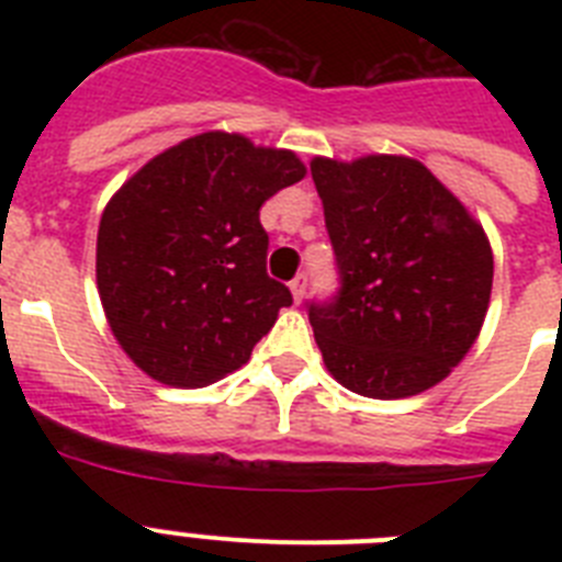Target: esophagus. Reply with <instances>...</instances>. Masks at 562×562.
Returning <instances> with one entry per match:
<instances>
[{
    "mask_svg": "<svg viewBox=\"0 0 562 562\" xmlns=\"http://www.w3.org/2000/svg\"><path fill=\"white\" fill-rule=\"evenodd\" d=\"M306 281H310V278L304 276V272H301V276H295L290 281V290H292V297H295V304H301V301H304V295H306Z\"/></svg>",
    "mask_w": 562,
    "mask_h": 562,
    "instance_id": "obj_1",
    "label": "esophagus"
}]
</instances>
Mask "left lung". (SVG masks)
<instances>
[{
    "mask_svg": "<svg viewBox=\"0 0 562 562\" xmlns=\"http://www.w3.org/2000/svg\"><path fill=\"white\" fill-rule=\"evenodd\" d=\"M340 292L310 304L329 374L371 400L434 389L473 349L493 292L484 227L402 154L310 162Z\"/></svg>",
    "mask_w": 562,
    "mask_h": 562,
    "instance_id": "1",
    "label": "left lung"
}]
</instances>
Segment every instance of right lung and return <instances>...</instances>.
Returning a JSON list of instances; mask_svg holds the SVG:
<instances>
[{"label":"right lung","instance_id":"obj_1","mask_svg":"<svg viewBox=\"0 0 562 562\" xmlns=\"http://www.w3.org/2000/svg\"><path fill=\"white\" fill-rule=\"evenodd\" d=\"M306 177L295 151L202 132L151 157L106 202L95 276L128 360L173 389L241 369L292 304L267 276L258 211Z\"/></svg>","mask_w":562,"mask_h":562}]
</instances>
